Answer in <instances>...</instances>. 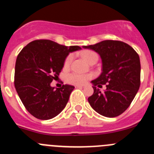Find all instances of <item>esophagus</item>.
Wrapping results in <instances>:
<instances>
[{
  "instance_id": "34e87169",
  "label": "esophagus",
  "mask_w": 154,
  "mask_h": 154,
  "mask_svg": "<svg viewBox=\"0 0 154 154\" xmlns=\"http://www.w3.org/2000/svg\"><path fill=\"white\" fill-rule=\"evenodd\" d=\"M84 85H76L75 88H79V89H83L84 88Z\"/></svg>"
}]
</instances>
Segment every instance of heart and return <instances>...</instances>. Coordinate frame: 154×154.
<instances>
[{
    "mask_svg": "<svg viewBox=\"0 0 154 154\" xmlns=\"http://www.w3.org/2000/svg\"><path fill=\"white\" fill-rule=\"evenodd\" d=\"M82 56L84 60L89 64L93 61L98 60V55L96 52L92 51H84L82 53ZM73 59V55L72 54L68 55L66 59L64 62V67L65 69L69 67ZM92 78V75H85V74H80V73H70L66 76V81L70 84L76 85H82L83 84L86 83L87 82L89 81Z\"/></svg>",
    "mask_w": 154,
    "mask_h": 154,
    "instance_id": "1",
    "label": "heart"
}]
</instances>
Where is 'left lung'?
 <instances>
[{"mask_svg":"<svg viewBox=\"0 0 154 154\" xmlns=\"http://www.w3.org/2000/svg\"><path fill=\"white\" fill-rule=\"evenodd\" d=\"M98 53L102 60V72L92 80L94 92L88 101L96 112L106 117H116L126 111L140 85V61L131 46L119 41L106 40L82 46ZM106 84L102 93L100 88Z\"/></svg>","mask_w":154,"mask_h":154,"instance_id":"obj_1","label":"left lung"}]
</instances>
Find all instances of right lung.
Here are the masks:
<instances>
[{
    "mask_svg": "<svg viewBox=\"0 0 154 154\" xmlns=\"http://www.w3.org/2000/svg\"><path fill=\"white\" fill-rule=\"evenodd\" d=\"M79 46H65L51 40L30 42L16 59L14 86L26 109L35 118L52 119L62 112L75 87L63 85L51 86L58 78L69 53L79 51Z\"/></svg>",
    "mask_w": 154,
    "mask_h": 154,
    "instance_id": "add662e5",
    "label": "right lung"
}]
</instances>
